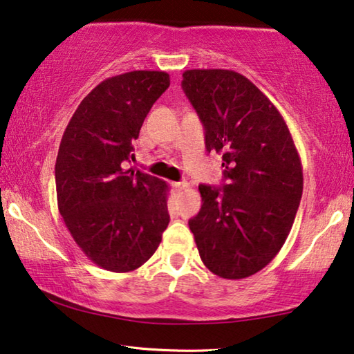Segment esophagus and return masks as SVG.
<instances>
[{"mask_svg": "<svg viewBox=\"0 0 354 354\" xmlns=\"http://www.w3.org/2000/svg\"><path fill=\"white\" fill-rule=\"evenodd\" d=\"M171 187L175 189V190H183V189L187 187V183L186 181H183V183H171Z\"/></svg>", "mask_w": 354, "mask_h": 354, "instance_id": "34e87169", "label": "esophagus"}]
</instances>
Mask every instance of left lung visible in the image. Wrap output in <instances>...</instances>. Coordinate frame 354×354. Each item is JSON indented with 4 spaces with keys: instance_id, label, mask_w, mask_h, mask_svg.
<instances>
[{
    "instance_id": "left-lung-1",
    "label": "left lung",
    "mask_w": 354,
    "mask_h": 354,
    "mask_svg": "<svg viewBox=\"0 0 354 354\" xmlns=\"http://www.w3.org/2000/svg\"><path fill=\"white\" fill-rule=\"evenodd\" d=\"M181 86L205 127L207 151L222 154L225 184H200L201 209L189 221L212 274L245 279L279 254L302 195V165L283 116L249 78L190 69Z\"/></svg>"
}]
</instances>
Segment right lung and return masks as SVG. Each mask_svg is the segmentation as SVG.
<instances>
[{
    "label": "right lung",
    "mask_w": 354,
    "mask_h": 354,
    "mask_svg": "<svg viewBox=\"0 0 354 354\" xmlns=\"http://www.w3.org/2000/svg\"><path fill=\"white\" fill-rule=\"evenodd\" d=\"M170 86L162 71H132L100 82L77 106L55 165L58 209L89 260L111 272L147 263L170 222L168 186L127 168L151 106Z\"/></svg>",
    "instance_id": "right-lung-1"
}]
</instances>
